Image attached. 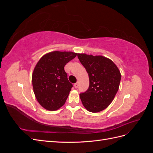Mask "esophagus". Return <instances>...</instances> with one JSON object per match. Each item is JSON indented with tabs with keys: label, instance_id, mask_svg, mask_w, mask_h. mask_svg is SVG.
Masks as SVG:
<instances>
[{
	"label": "esophagus",
	"instance_id": "1",
	"mask_svg": "<svg viewBox=\"0 0 153 153\" xmlns=\"http://www.w3.org/2000/svg\"><path fill=\"white\" fill-rule=\"evenodd\" d=\"M78 84H79V83H78V82L76 83V84H74V87H75V88H76H76H78Z\"/></svg>",
	"mask_w": 153,
	"mask_h": 153
}]
</instances>
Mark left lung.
Returning a JSON list of instances; mask_svg holds the SVG:
<instances>
[{"label": "left lung", "instance_id": "left-lung-1", "mask_svg": "<svg viewBox=\"0 0 153 153\" xmlns=\"http://www.w3.org/2000/svg\"><path fill=\"white\" fill-rule=\"evenodd\" d=\"M77 55L89 78V89L80 94L82 103L89 112H101L114 100L121 82V73L112 60L104 56Z\"/></svg>", "mask_w": 153, "mask_h": 153}]
</instances>
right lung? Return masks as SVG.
<instances>
[{
  "mask_svg": "<svg viewBox=\"0 0 153 153\" xmlns=\"http://www.w3.org/2000/svg\"><path fill=\"white\" fill-rule=\"evenodd\" d=\"M76 55L53 51L45 54L36 64L32 75V87L37 101L46 110H57L65 103L73 85L64 68Z\"/></svg>",
  "mask_w": 153,
  "mask_h": 153,
  "instance_id": "add662e5",
  "label": "right lung"
}]
</instances>
